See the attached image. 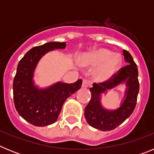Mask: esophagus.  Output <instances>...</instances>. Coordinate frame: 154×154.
Returning a JSON list of instances; mask_svg holds the SVG:
<instances>
[{
  "label": "esophagus",
  "mask_w": 154,
  "mask_h": 154,
  "mask_svg": "<svg viewBox=\"0 0 154 154\" xmlns=\"http://www.w3.org/2000/svg\"><path fill=\"white\" fill-rule=\"evenodd\" d=\"M91 85V82L89 81V80L87 79H83L82 81V87L83 88H87V87H89Z\"/></svg>",
  "instance_id": "esophagus-1"
}]
</instances>
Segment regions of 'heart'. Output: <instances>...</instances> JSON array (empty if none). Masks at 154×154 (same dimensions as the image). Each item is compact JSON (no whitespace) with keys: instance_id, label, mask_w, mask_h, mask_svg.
I'll use <instances>...</instances> for the list:
<instances>
[{"instance_id":"obj_1","label":"heart","mask_w":154,"mask_h":154,"mask_svg":"<svg viewBox=\"0 0 154 154\" xmlns=\"http://www.w3.org/2000/svg\"><path fill=\"white\" fill-rule=\"evenodd\" d=\"M79 62L83 66H97L95 71L96 78L105 81L117 72L122 64V58L120 55L113 54L109 50L99 48L82 55Z\"/></svg>"}]
</instances>
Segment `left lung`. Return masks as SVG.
<instances>
[{"mask_svg": "<svg viewBox=\"0 0 154 154\" xmlns=\"http://www.w3.org/2000/svg\"><path fill=\"white\" fill-rule=\"evenodd\" d=\"M125 62L128 64L122 68L112 78L101 83H93L90 92V101L85 108V117L91 126L102 131H109L117 127L130 117L137 104L140 84L137 65L130 52L123 50ZM124 83L127 88L125 98L119 107L116 110L104 108L101 103V94Z\"/></svg>", "mask_w": 154, "mask_h": 154, "instance_id": "obj_1", "label": "left lung"}]
</instances>
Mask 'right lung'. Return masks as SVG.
<instances>
[{
    "label": "right lung",
    "mask_w": 154,
    "mask_h": 154,
    "mask_svg": "<svg viewBox=\"0 0 154 154\" xmlns=\"http://www.w3.org/2000/svg\"><path fill=\"white\" fill-rule=\"evenodd\" d=\"M65 42H51L32 48L19 62L14 79V103L23 119L36 126L55 123L65 101L81 88L82 81L74 83L58 82L46 88L35 85L34 74L37 65L46 53L64 49Z\"/></svg>",
    "instance_id": "obj_1"
}]
</instances>
